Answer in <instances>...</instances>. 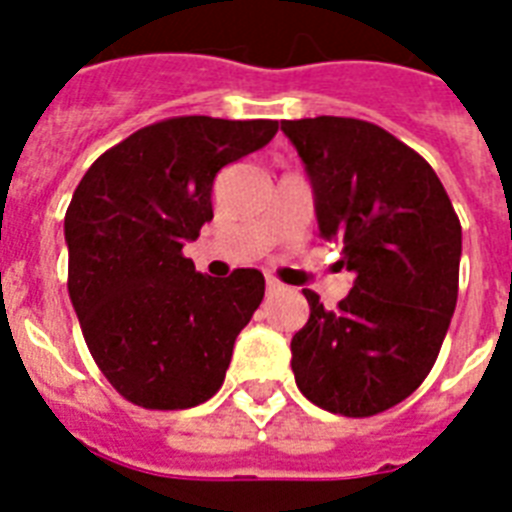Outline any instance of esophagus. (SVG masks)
<instances>
[{"instance_id": "34e87169", "label": "esophagus", "mask_w": 512, "mask_h": 512, "mask_svg": "<svg viewBox=\"0 0 512 512\" xmlns=\"http://www.w3.org/2000/svg\"><path fill=\"white\" fill-rule=\"evenodd\" d=\"M265 289H268V295H276V292H281V289H284V284H281L279 279L268 276V279H265Z\"/></svg>"}]
</instances>
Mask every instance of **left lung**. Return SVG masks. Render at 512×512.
Listing matches in <instances>:
<instances>
[{
    "label": "left lung",
    "mask_w": 512,
    "mask_h": 512,
    "mask_svg": "<svg viewBox=\"0 0 512 512\" xmlns=\"http://www.w3.org/2000/svg\"><path fill=\"white\" fill-rule=\"evenodd\" d=\"M316 193L324 239L342 241L353 289L292 337L300 393L342 417L401 404L436 364L460 289L462 225L425 159L350 116L281 122Z\"/></svg>",
    "instance_id": "8db88e82"
}]
</instances>
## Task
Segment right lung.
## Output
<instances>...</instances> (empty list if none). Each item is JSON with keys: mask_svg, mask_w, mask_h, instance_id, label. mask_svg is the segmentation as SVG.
I'll return each mask as SVG.
<instances>
[{"mask_svg": "<svg viewBox=\"0 0 512 512\" xmlns=\"http://www.w3.org/2000/svg\"><path fill=\"white\" fill-rule=\"evenodd\" d=\"M276 130L273 119L172 116L108 148L76 185L68 295L95 364L130 404L191 409L223 385L265 279L255 268L209 279L183 244L212 220L217 172Z\"/></svg>", "mask_w": 512, "mask_h": 512, "instance_id": "add662e5", "label": "right lung"}]
</instances>
